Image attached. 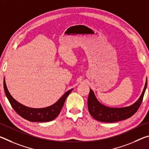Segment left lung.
<instances>
[{"label": "left lung", "instance_id": "8db88e82", "mask_svg": "<svg viewBox=\"0 0 149 149\" xmlns=\"http://www.w3.org/2000/svg\"><path fill=\"white\" fill-rule=\"evenodd\" d=\"M147 81H146L144 89L139 99L134 104L124 108H109L107 107L98 101L94 93L90 89L88 97L87 106L90 114L95 120L102 122H116L132 117L138 110L143 101V97L147 88Z\"/></svg>", "mask_w": 149, "mask_h": 149}]
</instances>
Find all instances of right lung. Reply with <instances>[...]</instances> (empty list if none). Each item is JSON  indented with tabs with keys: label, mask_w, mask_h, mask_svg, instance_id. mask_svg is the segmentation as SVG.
I'll return each mask as SVG.
<instances>
[{
	"label": "right lung",
	"mask_w": 149,
	"mask_h": 149,
	"mask_svg": "<svg viewBox=\"0 0 149 149\" xmlns=\"http://www.w3.org/2000/svg\"><path fill=\"white\" fill-rule=\"evenodd\" d=\"M3 83L5 95L13 109L17 113V114H19L24 119L29 120L30 122H50L55 119L59 115L65 99L72 91V89H71L67 91L53 105L43 108H32L25 107L17 102L8 92L4 79Z\"/></svg>",
	"instance_id": "add662e5"
}]
</instances>
